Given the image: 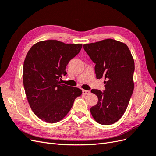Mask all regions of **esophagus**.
Returning <instances> with one entry per match:
<instances>
[{
	"mask_svg": "<svg viewBox=\"0 0 156 156\" xmlns=\"http://www.w3.org/2000/svg\"><path fill=\"white\" fill-rule=\"evenodd\" d=\"M90 94L89 90H83V95H87V94Z\"/></svg>",
	"mask_w": 156,
	"mask_h": 156,
	"instance_id": "1",
	"label": "esophagus"
}]
</instances>
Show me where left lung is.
<instances>
[{"label":"left lung","mask_w":156,"mask_h":156,"mask_svg":"<svg viewBox=\"0 0 156 156\" xmlns=\"http://www.w3.org/2000/svg\"><path fill=\"white\" fill-rule=\"evenodd\" d=\"M96 64L97 79L104 77L103 92L92 89L98 103L90 108L94 119L102 125L115 123L123 116L134 89V60L128 47L112 39L83 45Z\"/></svg>","instance_id":"obj_1"}]
</instances>
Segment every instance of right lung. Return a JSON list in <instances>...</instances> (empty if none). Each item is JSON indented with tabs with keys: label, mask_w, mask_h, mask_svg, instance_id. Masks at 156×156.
Masks as SVG:
<instances>
[{
	"label": "right lung",
	"mask_w": 156,
	"mask_h": 156,
	"mask_svg": "<svg viewBox=\"0 0 156 156\" xmlns=\"http://www.w3.org/2000/svg\"><path fill=\"white\" fill-rule=\"evenodd\" d=\"M82 48V44L57 40L37 42L28 52L23 64V85L33 112L41 120L53 124L60 121L82 94L77 87L61 84L66 67Z\"/></svg>",
	"instance_id": "add662e5"
}]
</instances>
